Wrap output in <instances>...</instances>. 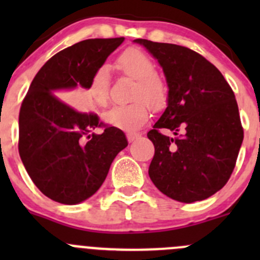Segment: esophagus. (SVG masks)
Returning <instances> with one entry per match:
<instances>
[{
	"instance_id": "1",
	"label": "esophagus",
	"mask_w": 260,
	"mask_h": 260,
	"mask_svg": "<svg viewBox=\"0 0 260 260\" xmlns=\"http://www.w3.org/2000/svg\"><path fill=\"white\" fill-rule=\"evenodd\" d=\"M138 137H140V135H138V133H128L127 135V138L129 142H133V141L137 140Z\"/></svg>"
}]
</instances>
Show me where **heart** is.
<instances>
[{
	"label": "heart",
	"instance_id": "b5f03b06",
	"mask_svg": "<svg viewBox=\"0 0 260 260\" xmlns=\"http://www.w3.org/2000/svg\"><path fill=\"white\" fill-rule=\"evenodd\" d=\"M117 68L125 77L135 79L132 101L128 106H114L103 114L107 124L118 129L135 132L148 119V107L161 109L167 101V85L156 74V65L151 57L140 49H127L118 56ZM85 95L98 107H106L109 101V72L101 67L93 73ZM146 103L145 104L144 102Z\"/></svg>",
	"mask_w": 260,
	"mask_h": 260
}]
</instances>
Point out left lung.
Instances as JSON below:
<instances>
[{
    "label": "left lung",
    "mask_w": 260,
    "mask_h": 260,
    "mask_svg": "<svg viewBox=\"0 0 260 260\" xmlns=\"http://www.w3.org/2000/svg\"><path fill=\"white\" fill-rule=\"evenodd\" d=\"M161 65L167 108L147 137L154 146L148 175L180 203L205 200L230 179L244 132L234 91L221 73L193 50L136 39ZM161 127L174 132L167 138Z\"/></svg>",
    "instance_id": "1"
}]
</instances>
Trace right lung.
<instances>
[{"mask_svg": "<svg viewBox=\"0 0 260 260\" xmlns=\"http://www.w3.org/2000/svg\"><path fill=\"white\" fill-rule=\"evenodd\" d=\"M123 41L124 38L89 39L59 51L39 70L21 104V161L36 187L56 203L75 205L94 195L115 156L128 146L118 128L89 135L102 125L99 118L80 113L57 98L74 103L70 91L88 89L93 73Z\"/></svg>", "mask_w": 260, "mask_h": 260, "instance_id": "1", "label": "right lung"}]
</instances>
